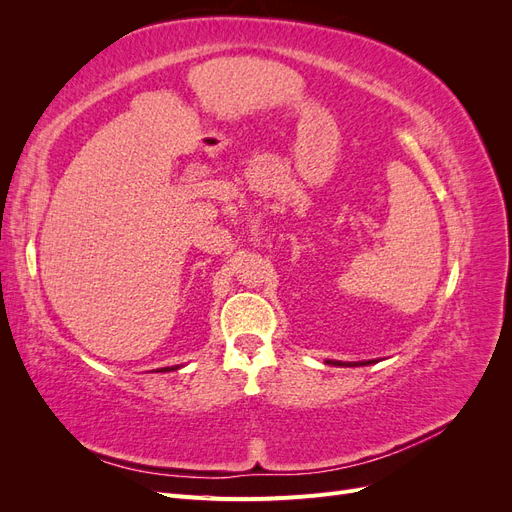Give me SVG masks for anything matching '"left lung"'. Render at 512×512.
I'll list each match as a JSON object with an SVG mask.
<instances>
[{"mask_svg": "<svg viewBox=\"0 0 512 512\" xmlns=\"http://www.w3.org/2000/svg\"><path fill=\"white\" fill-rule=\"evenodd\" d=\"M329 365H337V367H361V365H369L376 361H354V363H344V361H327Z\"/></svg>", "mask_w": 512, "mask_h": 512, "instance_id": "obj_1", "label": "left lung"}]
</instances>
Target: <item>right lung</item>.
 <instances>
[{"label":"right lung","instance_id":"add662e5","mask_svg":"<svg viewBox=\"0 0 512 512\" xmlns=\"http://www.w3.org/2000/svg\"><path fill=\"white\" fill-rule=\"evenodd\" d=\"M175 369H179V367H177V365H175V367H162L160 371H175Z\"/></svg>","mask_w":512,"mask_h":512}]
</instances>
